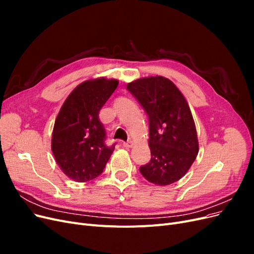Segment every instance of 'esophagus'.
Returning a JSON list of instances; mask_svg holds the SVG:
<instances>
[{
    "mask_svg": "<svg viewBox=\"0 0 254 254\" xmlns=\"http://www.w3.org/2000/svg\"><path fill=\"white\" fill-rule=\"evenodd\" d=\"M123 146H124V147H126V148H131L133 146V143H132V141H129V142H126V143H123Z\"/></svg>",
    "mask_w": 254,
    "mask_h": 254,
    "instance_id": "obj_1",
    "label": "esophagus"
}]
</instances>
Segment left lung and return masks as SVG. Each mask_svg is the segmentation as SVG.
<instances>
[{"label": "left lung", "instance_id": "8db88e82", "mask_svg": "<svg viewBox=\"0 0 254 254\" xmlns=\"http://www.w3.org/2000/svg\"><path fill=\"white\" fill-rule=\"evenodd\" d=\"M149 119L150 162L140 167L144 178L164 187L180 180L198 155L199 144L190 106L176 84L149 76L127 84Z\"/></svg>", "mask_w": 254, "mask_h": 254}]
</instances>
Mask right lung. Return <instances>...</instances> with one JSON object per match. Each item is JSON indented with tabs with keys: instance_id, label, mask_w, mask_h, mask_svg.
<instances>
[{
	"instance_id": "right-lung-1",
	"label": "right lung",
	"mask_w": 254,
	"mask_h": 254,
	"mask_svg": "<svg viewBox=\"0 0 254 254\" xmlns=\"http://www.w3.org/2000/svg\"><path fill=\"white\" fill-rule=\"evenodd\" d=\"M119 86V80L98 77L78 84L66 97L52 134V151L60 170L76 182L101 175L114 150L105 144L106 130L99 110Z\"/></svg>"
}]
</instances>
